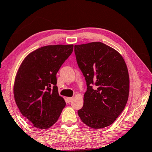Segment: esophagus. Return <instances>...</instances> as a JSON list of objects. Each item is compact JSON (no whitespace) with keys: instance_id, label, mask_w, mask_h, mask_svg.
<instances>
[{"instance_id":"1","label":"esophagus","mask_w":152,"mask_h":152,"mask_svg":"<svg viewBox=\"0 0 152 152\" xmlns=\"http://www.w3.org/2000/svg\"><path fill=\"white\" fill-rule=\"evenodd\" d=\"M67 100H68V101L69 102H70L72 101L73 98H72V97H68V98H67Z\"/></svg>"}]
</instances>
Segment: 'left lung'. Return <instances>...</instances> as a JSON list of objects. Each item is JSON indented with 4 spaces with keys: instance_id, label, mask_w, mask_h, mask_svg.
<instances>
[{
    "instance_id": "left-lung-1",
    "label": "left lung",
    "mask_w": 152,
    "mask_h": 152,
    "mask_svg": "<svg viewBox=\"0 0 152 152\" xmlns=\"http://www.w3.org/2000/svg\"><path fill=\"white\" fill-rule=\"evenodd\" d=\"M74 53L87 86L84 105L78 114L90 127H106L127 104L129 92L127 65L117 51L101 42L75 45Z\"/></svg>"
}]
</instances>
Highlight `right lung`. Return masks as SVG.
<instances>
[{"label":"right lung","instance_id":"right-lung-1","mask_svg":"<svg viewBox=\"0 0 152 152\" xmlns=\"http://www.w3.org/2000/svg\"><path fill=\"white\" fill-rule=\"evenodd\" d=\"M73 47L44 46L30 53L20 64L14 84L15 102L35 127H51L66 106L58 94L56 74L72 53Z\"/></svg>","mask_w":152,"mask_h":152}]
</instances>
